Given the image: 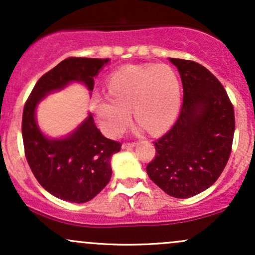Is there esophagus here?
Returning <instances> with one entry per match:
<instances>
[{
	"instance_id": "34e87169",
	"label": "esophagus",
	"mask_w": 255,
	"mask_h": 255,
	"mask_svg": "<svg viewBox=\"0 0 255 255\" xmlns=\"http://www.w3.org/2000/svg\"><path fill=\"white\" fill-rule=\"evenodd\" d=\"M135 146V142H125V144H122V148L124 150H128V148H131Z\"/></svg>"
}]
</instances>
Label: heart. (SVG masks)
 I'll use <instances>...</instances> for the list:
<instances>
[{"instance_id":"heart-1","label":"heart","mask_w":255,"mask_h":255,"mask_svg":"<svg viewBox=\"0 0 255 255\" xmlns=\"http://www.w3.org/2000/svg\"><path fill=\"white\" fill-rule=\"evenodd\" d=\"M108 94L95 95L92 109L108 135H118L130 121V110L139 128L162 133L172 125L181 103V85L168 66H127L108 80Z\"/></svg>"}]
</instances>
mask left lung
<instances>
[{"label":"left lung","instance_id":"left-lung-1","mask_svg":"<svg viewBox=\"0 0 255 255\" xmlns=\"http://www.w3.org/2000/svg\"><path fill=\"white\" fill-rule=\"evenodd\" d=\"M183 86L180 116L154 144L148 177L174 198H191L217 181L227 165L235 115L227 91L209 69L194 61L170 58Z\"/></svg>","mask_w":255,"mask_h":255}]
</instances>
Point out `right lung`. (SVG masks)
I'll return each mask as SVG.
<instances>
[{"instance_id": "obj_1", "label": "right lung", "mask_w": 255, "mask_h": 255, "mask_svg": "<svg viewBox=\"0 0 255 255\" xmlns=\"http://www.w3.org/2000/svg\"><path fill=\"white\" fill-rule=\"evenodd\" d=\"M109 58L69 57L43 75L34 85L22 113L25 156L34 177L45 191L71 203H86L107 186L111 177L110 160L121 144L105 137L91 114L69 135L45 136L36 121L37 105L49 93L67 85L81 83L93 90L99 71Z\"/></svg>"}]
</instances>
